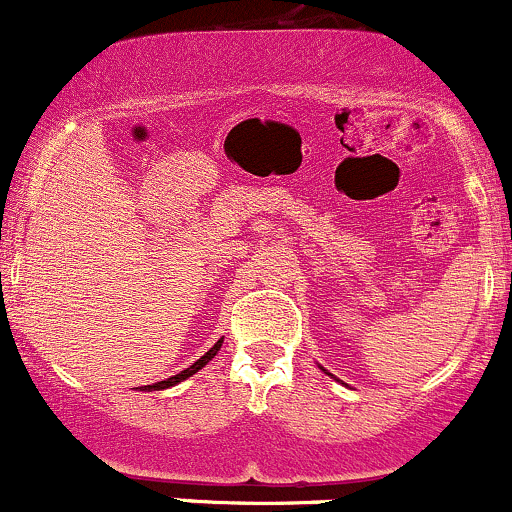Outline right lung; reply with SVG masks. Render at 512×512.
<instances>
[{
	"label": "right lung",
	"mask_w": 512,
	"mask_h": 512,
	"mask_svg": "<svg viewBox=\"0 0 512 512\" xmlns=\"http://www.w3.org/2000/svg\"><path fill=\"white\" fill-rule=\"evenodd\" d=\"M221 342H223V339H219V342H216L214 346H211V349L207 351V354H204L202 358H197V361L195 363H192V366L190 368H185V370H180V373L178 375H173V378H168V380H161V383H156V385H146L144 387V390H166V387H173V385H178V383H182V380H185V378H190V375H195L197 373V370H202L204 366H207V363L211 361V358H214L216 356V351H219L221 349Z\"/></svg>",
	"instance_id": "obj_1"
}]
</instances>
